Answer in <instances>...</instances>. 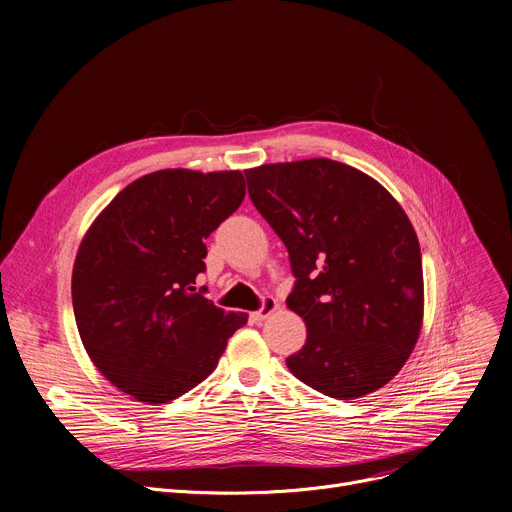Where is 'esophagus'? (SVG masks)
<instances>
[{"label": "esophagus", "mask_w": 512, "mask_h": 512, "mask_svg": "<svg viewBox=\"0 0 512 512\" xmlns=\"http://www.w3.org/2000/svg\"><path fill=\"white\" fill-rule=\"evenodd\" d=\"M278 307H280V305H278V301H276L274 297H263L261 307H259V311L253 313V317H255L257 321H263L267 315H272Z\"/></svg>", "instance_id": "obj_1"}]
</instances>
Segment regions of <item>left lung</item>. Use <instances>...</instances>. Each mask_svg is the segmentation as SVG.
Returning a JSON list of instances; mask_svg holds the SVG:
<instances>
[{"mask_svg": "<svg viewBox=\"0 0 512 512\" xmlns=\"http://www.w3.org/2000/svg\"><path fill=\"white\" fill-rule=\"evenodd\" d=\"M245 176L297 278L286 305L307 340L286 359L292 375L338 400L386 386L423 321L421 249L407 213L380 182L326 157Z\"/></svg>", "mask_w": 512, "mask_h": 512, "instance_id": "left-lung-1", "label": "left lung"}]
</instances>
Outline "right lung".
I'll use <instances>...</instances> for the list:
<instances>
[{
  "mask_svg": "<svg viewBox=\"0 0 512 512\" xmlns=\"http://www.w3.org/2000/svg\"><path fill=\"white\" fill-rule=\"evenodd\" d=\"M242 199L240 172L159 170L120 191L80 242L76 328L95 367L132 398L164 405L195 388L247 324L195 288L205 238Z\"/></svg>",
  "mask_w": 512,
  "mask_h": 512,
  "instance_id": "1",
  "label": "right lung"
}]
</instances>
